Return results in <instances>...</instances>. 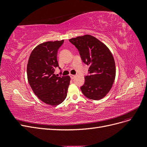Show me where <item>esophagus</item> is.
Listing matches in <instances>:
<instances>
[{"mask_svg":"<svg viewBox=\"0 0 147 147\" xmlns=\"http://www.w3.org/2000/svg\"><path fill=\"white\" fill-rule=\"evenodd\" d=\"M70 78H71L74 79L75 77H76V75H70Z\"/></svg>","mask_w":147,"mask_h":147,"instance_id":"34e87169","label":"esophagus"}]
</instances>
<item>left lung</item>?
Here are the masks:
<instances>
[{
	"label": "left lung",
	"mask_w": 147,
	"mask_h": 147,
	"mask_svg": "<svg viewBox=\"0 0 147 147\" xmlns=\"http://www.w3.org/2000/svg\"><path fill=\"white\" fill-rule=\"evenodd\" d=\"M79 51L84 63L90 65V75L80 88L83 94L92 100L104 97L112 88L116 75L113 56L109 48L91 35L69 39Z\"/></svg>",
	"instance_id": "1"
}]
</instances>
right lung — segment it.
I'll return each instance as SVG.
<instances>
[{"mask_svg": "<svg viewBox=\"0 0 147 147\" xmlns=\"http://www.w3.org/2000/svg\"><path fill=\"white\" fill-rule=\"evenodd\" d=\"M64 40L42 43L31 52L27 65L28 80L38 99L50 105H57L67 97L69 76L57 77L55 69L59 67L57 51ZM60 69V67H59Z\"/></svg>", "mask_w": 147, "mask_h": 147, "instance_id": "add662e5", "label": "right lung"}]
</instances>
